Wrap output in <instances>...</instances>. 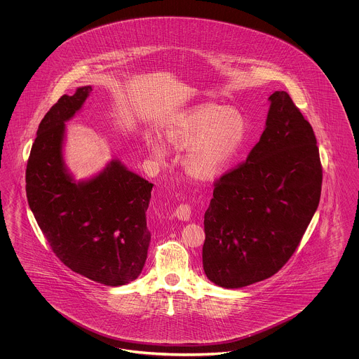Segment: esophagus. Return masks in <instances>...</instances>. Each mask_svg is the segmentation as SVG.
Segmentation results:
<instances>
[{
	"label": "esophagus",
	"instance_id": "obj_1",
	"mask_svg": "<svg viewBox=\"0 0 359 359\" xmlns=\"http://www.w3.org/2000/svg\"><path fill=\"white\" fill-rule=\"evenodd\" d=\"M175 215H176L179 219L188 221L189 217H191V205H188L187 202L180 203V205L176 207V210H175Z\"/></svg>",
	"mask_w": 359,
	"mask_h": 359
}]
</instances>
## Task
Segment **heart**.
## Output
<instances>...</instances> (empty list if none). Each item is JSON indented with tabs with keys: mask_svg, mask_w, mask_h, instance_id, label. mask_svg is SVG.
<instances>
[{
	"mask_svg": "<svg viewBox=\"0 0 359 359\" xmlns=\"http://www.w3.org/2000/svg\"><path fill=\"white\" fill-rule=\"evenodd\" d=\"M248 132V122L238 109L217 104L192 107L173 117L164 130L165 141L179 149H188L186 167L196 176L212 177L237 154ZM149 151L164 158V144L148 140Z\"/></svg>",
	"mask_w": 359,
	"mask_h": 359,
	"instance_id": "b5f03b06",
	"label": "heart"
}]
</instances>
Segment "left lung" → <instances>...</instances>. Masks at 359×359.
I'll return each mask as SVG.
<instances>
[{
    "label": "left lung",
    "instance_id": "obj_1",
    "mask_svg": "<svg viewBox=\"0 0 359 359\" xmlns=\"http://www.w3.org/2000/svg\"><path fill=\"white\" fill-rule=\"evenodd\" d=\"M266 128L246 161L214 180L205 214L203 269L223 288L277 273L296 252L320 201L323 168L311 123L274 91Z\"/></svg>",
    "mask_w": 359,
    "mask_h": 359
}]
</instances>
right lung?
<instances>
[{"label": "right lung", "instance_id": "add662e5", "mask_svg": "<svg viewBox=\"0 0 359 359\" xmlns=\"http://www.w3.org/2000/svg\"><path fill=\"white\" fill-rule=\"evenodd\" d=\"M90 91L85 86L65 94L40 122L27 163V198L55 256L75 273L120 287L136 280L147 261L154 184L116 160L97 177L72 182L62 157L65 122Z\"/></svg>", "mask_w": 359, "mask_h": 359}]
</instances>
